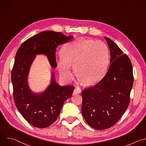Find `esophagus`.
<instances>
[{"instance_id": "1", "label": "esophagus", "mask_w": 146, "mask_h": 146, "mask_svg": "<svg viewBox=\"0 0 146 146\" xmlns=\"http://www.w3.org/2000/svg\"><path fill=\"white\" fill-rule=\"evenodd\" d=\"M81 93V90L78 88V87H76L74 88V90H73V95H76V94H79Z\"/></svg>"}]
</instances>
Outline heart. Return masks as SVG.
Segmentation results:
<instances>
[{"instance_id": "obj_1", "label": "heart", "mask_w": 146, "mask_h": 146, "mask_svg": "<svg viewBox=\"0 0 146 146\" xmlns=\"http://www.w3.org/2000/svg\"><path fill=\"white\" fill-rule=\"evenodd\" d=\"M109 63V51L102 41L78 38L65 46L63 54L56 59L60 76L70 80L73 76V68L81 80L94 85L105 76Z\"/></svg>"}]
</instances>
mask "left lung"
Masks as SVG:
<instances>
[{"instance_id":"8db88e82","label":"left lung","mask_w":146,"mask_h":146,"mask_svg":"<svg viewBox=\"0 0 146 146\" xmlns=\"http://www.w3.org/2000/svg\"><path fill=\"white\" fill-rule=\"evenodd\" d=\"M110 51V65L104 77L82 92L81 112L92 128L103 130L115 124L127 110L133 76L131 62L110 38L105 37Z\"/></svg>"}]
</instances>
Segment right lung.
<instances>
[{
    "label": "right lung",
    "instance_id": "obj_1",
    "mask_svg": "<svg viewBox=\"0 0 146 146\" xmlns=\"http://www.w3.org/2000/svg\"><path fill=\"white\" fill-rule=\"evenodd\" d=\"M73 38L60 32L43 31L24 41L16 53L11 72L15 104L23 117L36 128H46L55 122L65 101L72 96L74 87L59 85L52 71L50 84L46 89L34 92L28 84L31 65L37 55L43 54L47 57L51 67L56 68V47Z\"/></svg>",
    "mask_w": 146,
    "mask_h": 146
}]
</instances>
